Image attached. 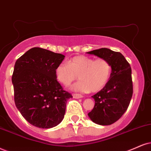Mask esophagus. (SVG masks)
Returning <instances> with one entry per match:
<instances>
[{"instance_id": "obj_1", "label": "esophagus", "mask_w": 151, "mask_h": 151, "mask_svg": "<svg viewBox=\"0 0 151 151\" xmlns=\"http://www.w3.org/2000/svg\"><path fill=\"white\" fill-rule=\"evenodd\" d=\"M73 97L75 99H81L83 97V96L79 94H73Z\"/></svg>"}]
</instances>
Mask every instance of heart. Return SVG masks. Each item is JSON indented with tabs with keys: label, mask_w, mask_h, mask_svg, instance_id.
<instances>
[{
	"label": "heart",
	"mask_w": 151,
	"mask_h": 151,
	"mask_svg": "<svg viewBox=\"0 0 151 151\" xmlns=\"http://www.w3.org/2000/svg\"><path fill=\"white\" fill-rule=\"evenodd\" d=\"M112 68L109 61L104 58L94 59L86 56H76L67 64L61 63L55 68L57 81L68 86L77 80L70 89L80 92H97L109 83Z\"/></svg>",
	"instance_id": "1"
}]
</instances>
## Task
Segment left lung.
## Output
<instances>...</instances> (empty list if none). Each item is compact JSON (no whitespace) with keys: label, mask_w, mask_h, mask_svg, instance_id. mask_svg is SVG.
<instances>
[{"label":"left lung","mask_w":151,"mask_h":151,"mask_svg":"<svg viewBox=\"0 0 151 151\" xmlns=\"http://www.w3.org/2000/svg\"><path fill=\"white\" fill-rule=\"evenodd\" d=\"M109 61L112 68L108 84L93 95L95 104L88 113L91 120L100 125H110L118 120L129 106L133 94L132 69L120 52L101 48L87 52Z\"/></svg>","instance_id":"obj_1"}]
</instances>
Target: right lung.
Returning <instances> with one entry per match:
<instances>
[{"mask_svg": "<svg viewBox=\"0 0 151 151\" xmlns=\"http://www.w3.org/2000/svg\"><path fill=\"white\" fill-rule=\"evenodd\" d=\"M64 57L33 47L16 61L12 76L14 103L22 116L35 127L49 129L64 119L66 102L73 96L57 81L55 68Z\"/></svg>", "mask_w": 151, "mask_h": 151, "instance_id": "obj_1", "label": "right lung"}]
</instances>
